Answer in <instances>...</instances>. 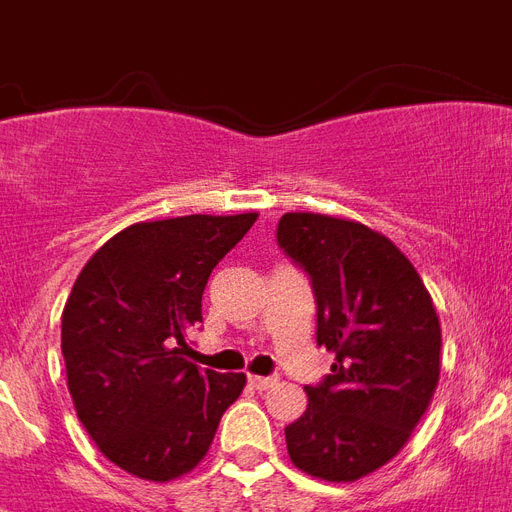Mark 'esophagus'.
Returning a JSON list of instances; mask_svg holds the SVG:
<instances>
[{
  "label": "esophagus",
  "mask_w": 512,
  "mask_h": 512,
  "mask_svg": "<svg viewBox=\"0 0 512 512\" xmlns=\"http://www.w3.org/2000/svg\"><path fill=\"white\" fill-rule=\"evenodd\" d=\"M273 377H260V374H249V385L255 390H268L273 385Z\"/></svg>",
  "instance_id": "esophagus-1"
}]
</instances>
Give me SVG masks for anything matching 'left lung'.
I'll use <instances>...</instances> for the list:
<instances>
[{
    "label": "left lung",
    "instance_id": "1",
    "mask_svg": "<svg viewBox=\"0 0 512 512\" xmlns=\"http://www.w3.org/2000/svg\"><path fill=\"white\" fill-rule=\"evenodd\" d=\"M279 244L308 271L319 305L316 340L335 353L308 409L284 428L289 460L329 484L388 465L428 412L441 374L433 297L401 249L369 225L287 212Z\"/></svg>",
    "mask_w": 512,
    "mask_h": 512
}]
</instances>
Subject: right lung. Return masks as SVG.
I'll return each mask as SVG.
<instances>
[{
    "label": "right lung",
    "mask_w": 512,
    "mask_h": 512,
    "mask_svg": "<svg viewBox=\"0 0 512 512\" xmlns=\"http://www.w3.org/2000/svg\"><path fill=\"white\" fill-rule=\"evenodd\" d=\"M257 220L185 215L124 228L87 260L63 308L68 393L103 457L167 484L207 457L220 417L247 374L191 364L212 268Z\"/></svg>",
    "instance_id": "obj_1"
}]
</instances>
